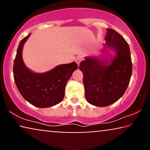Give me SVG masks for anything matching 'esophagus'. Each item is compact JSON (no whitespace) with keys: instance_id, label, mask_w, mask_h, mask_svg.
<instances>
[{"instance_id":"obj_1","label":"esophagus","mask_w":150,"mask_h":150,"mask_svg":"<svg viewBox=\"0 0 150 150\" xmlns=\"http://www.w3.org/2000/svg\"><path fill=\"white\" fill-rule=\"evenodd\" d=\"M82 61H83V57H81V56L77 57L75 59V61H76V63H77V65H79L80 63H81Z\"/></svg>"}]
</instances>
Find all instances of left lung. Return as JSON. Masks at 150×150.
Listing matches in <instances>:
<instances>
[{
  "instance_id": "1",
  "label": "left lung",
  "mask_w": 150,
  "mask_h": 150,
  "mask_svg": "<svg viewBox=\"0 0 150 150\" xmlns=\"http://www.w3.org/2000/svg\"><path fill=\"white\" fill-rule=\"evenodd\" d=\"M105 40L100 54L85 57L79 66L86 100L99 107L110 105L122 97L132 70L130 48L124 38L108 28Z\"/></svg>"
}]
</instances>
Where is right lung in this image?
<instances>
[{"mask_svg":"<svg viewBox=\"0 0 150 150\" xmlns=\"http://www.w3.org/2000/svg\"><path fill=\"white\" fill-rule=\"evenodd\" d=\"M30 33L20 41L13 63V77L18 91L26 101L38 108L51 107L62 101L65 88L72 73L78 69L75 62L61 64L48 71L38 73L26 66L22 50Z\"/></svg>","mask_w":150,"mask_h":150,"instance_id":"add662e5","label":"right lung"}]
</instances>
